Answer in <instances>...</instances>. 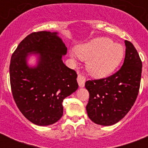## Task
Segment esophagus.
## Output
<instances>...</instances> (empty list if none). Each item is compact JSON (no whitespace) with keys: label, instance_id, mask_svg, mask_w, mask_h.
Wrapping results in <instances>:
<instances>
[{"label":"esophagus","instance_id":"34e87169","mask_svg":"<svg viewBox=\"0 0 148 148\" xmlns=\"http://www.w3.org/2000/svg\"><path fill=\"white\" fill-rule=\"evenodd\" d=\"M85 81V77L83 76V75H81V74H78V76H77V83H78L80 88H84V87Z\"/></svg>","mask_w":148,"mask_h":148}]
</instances>
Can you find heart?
<instances>
[{
    "instance_id": "obj_1",
    "label": "heart",
    "mask_w": 148,
    "mask_h": 148,
    "mask_svg": "<svg viewBox=\"0 0 148 148\" xmlns=\"http://www.w3.org/2000/svg\"><path fill=\"white\" fill-rule=\"evenodd\" d=\"M75 52L70 51V57L77 55L87 60V71L95 78H103L114 71L121 62L124 50L121 45L107 38H97L77 45Z\"/></svg>"
}]
</instances>
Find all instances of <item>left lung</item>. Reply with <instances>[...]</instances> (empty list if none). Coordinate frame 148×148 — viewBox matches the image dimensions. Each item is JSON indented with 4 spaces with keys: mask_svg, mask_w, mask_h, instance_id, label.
I'll list each match as a JSON object with an SVG mask.
<instances>
[{
    "mask_svg": "<svg viewBox=\"0 0 148 148\" xmlns=\"http://www.w3.org/2000/svg\"><path fill=\"white\" fill-rule=\"evenodd\" d=\"M124 44L125 58L121 69L107 78L85 83L90 95L87 113L99 125L110 126L124 118L139 92L142 62L134 46L127 40Z\"/></svg>",
    "mask_w": 148,
    "mask_h": 148,
    "instance_id": "obj_1",
    "label": "left lung"
}]
</instances>
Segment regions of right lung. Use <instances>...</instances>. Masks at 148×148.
Returning a JSON list of instances; mask_svg holds the SVG:
<instances>
[{
    "instance_id": "obj_1",
    "label": "right lung",
    "mask_w": 148,
    "mask_h": 148,
    "mask_svg": "<svg viewBox=\"0 0 148 148\" xmlns=\"http://www.w3.org/2000/svg\"><path fill=\"white\" fill-rule=\"evenodd\" d=\"M67 47L58 32L29 34L11 56L10 81L17 108L39 126L51 125L63 115L62 102L78 88L76 72L64 64ZM36 56L35 65L28 60Z\"/></svg>"
}]
</instances>
